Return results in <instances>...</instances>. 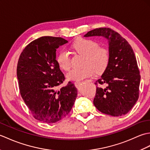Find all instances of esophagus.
I'll return each instance as SVG.
<instances>
[{
  "label": "esophagus",
  "instance_id": "34e87169",
  "mask_svg": "<svg viewBox=\"0 0 150 150\" xmlns=\"http://www.w3.org/2000/svg\"><path fill=\"white\" fill-rule=\"evenodd\" d=\"M82 84V82H76L75 83V85L76 87H77V88H79V86H81Z\"/></svg>",
  "mask_w": 150,
  "mask_h": 150
}]
</instances>
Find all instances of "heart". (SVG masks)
Listing matches in <instances>:
<instances>
[{
	"label": "heart",
	"mask_w": 150,
	"mask_h": 150,
	"mask_svg": "<svg viewBox=\"0 0 150 150\" xmlns=\"http://www.w3.org/2000/svg\"><path fill=\"white\" fill-rule=\"evenodd\" d=\"M71 48L76 52L85 56L84 68L73 69L68 74L69 81L81 82L84 79L103 73L110 62V52L106 47H99L96 41L88 39H79L73 43ZM57 62L61 69L68 71L71 68V59L69 53L65 50L59 52Z\"/></svg>",
	"instance_id": "b5f03b06"
}]
</instances>
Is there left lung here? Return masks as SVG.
I'll use <instances>...</instances> for the list:
<instances>
[{
	"label": "left lung",
	"instance_id": "8db88e82",
	"mask_svg": "<svg viewBox=\"0 0 150 150\" xmlns=\"http://www.w3.org/2000/svg\"><path fill=\"white\" fill-rule=\"evenodd\" d=\"M100 36L108 40L110 62L95 84L93 104L100 112L111 116L126 115L139 95L141 75L135 53L125 39L110 28L93 30L84 37Z\"/></svg>",
	"mask_w": 150,
	"mask_h": 150
}]
</instances>
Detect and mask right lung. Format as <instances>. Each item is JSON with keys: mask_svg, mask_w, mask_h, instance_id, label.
Here are the masks:
<instances>
[{"mask_svg": "<svg viewBox=\"0 0 150 150\" xmlns=\"http://www.w3.org/2000/svg\"><path fill=\"white\" fill-rule=\"evenodd\" d=\"M68 40L42 37L30 42L18 59L17 75L22 99L35 119L55 123L68 115L77 98V89L65 80L56 60V50Z\"/></svg>", "mask_w": 150, "mask_h": 150, "instance_id": "add662e5", "label": "right lung"}]
</instances>
